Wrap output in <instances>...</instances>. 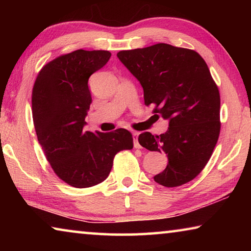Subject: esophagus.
Listing matches in <instances>:
<instances>
[{
	"label": "esophagus",
	"instance_id": "esophagus-1",
	"mask_svg": "<svg viewBox=\"0 0 251 251\" xmlns=\"http://www.w3.org/2000/svg\"><path fill=\"white\" fill-rule=\"evenodd\" d=\"M138 135L139 133L137 131H133V139H134V147L135 148H141V145L138 143Z\"/></svg>",
	"mask_w": 251,
	"mask_h": 251
}]
</instances>
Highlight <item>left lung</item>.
I'll use <instances>...</instances> for the list:
<instances>
[{
    "instance_id": "obj_1",
    "label": "left lung",
    "mask_w": 251,
    "mask_h": 251,
    "mask_svg": "<svg viewBox=\"0 0 251 251\" xmlns=\"http://www.w3.org/2000/svg\"><path fill=\"white\" fill-rule=\"evenodd\" d=\"M117 57L141 83L145 105L169 122L166 133L145 131L138 142L168 158L154 180L177 187L193 180L211 157L220 133V95L203 58L193 50L159 43L121 50Z\"/></svg>"
}]
</instances>
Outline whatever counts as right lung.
<instances>
[{
  "instance_id": "1",
  "label": "right lung",
  "mask_w": 251,
  "mask_h": 251,
  "mask_svg": "<svg viewBox=\"0 0 251 251\" xmlns=\"http://www.w3.org/2000/svg\"><path fill=\"white\" fill-rule=\"evenodd\" d=\"M108 50H84L61 55L37 75L32 93L36 136L46 159L63 181L87 188L109 175L118 151L133 148L127 129L109 133L84 131L92 103L88 78L110 57Z\"/></svg>"
}]
</instances>
